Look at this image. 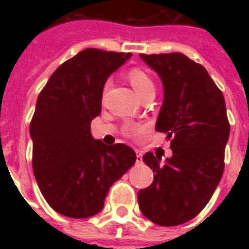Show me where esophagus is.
<instances>
[{
  "instance_id": "34e87169",
  "label": "esophagus",
  "mask_w": 249,
  "mask_h": 249,
  "mask_svg": "<svg viewBox=\"0 0 249 249\" xmlns=\"http://www.w3.org/2000/svg\"><path fill=\"white\" fill-rule=\"evenodd\" d=\"M137 154V164H142L143 163V160H142V152L141 151H136Z\"/></svg>"
}]
</instances>
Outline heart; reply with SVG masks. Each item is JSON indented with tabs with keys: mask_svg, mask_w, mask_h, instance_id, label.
I'll return each instance as SVG.
<instances>
[{
	"mask_svg": "<svg viewBox=\"0 0 249 249\" xmlns=\"http://www.w3.org/2000/svg\"><path fill=\"white\" fill-rule=\"evenodd\" d=\"M126 77H128L129 83L132 84V86L134 88L138 95L141 97H143L144 94L148 93V91H155V83H154V80L151 79V76L148 75L147 72H144L143 70H141V68H132V70H129L128 73H126ZM109 84L107 83L103 88V90L108 89ZM142 126L140 125H126L124 128V134L125 136H134L137 132H140Z\"/></svg>",
	"mask_w": 249,
	"mask_h": 249,
	"instance_id": "1",
	"label": "heart"
}]
</instances>
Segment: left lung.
Instances as JSON below:
<instances>
[{
	"instance_id": "1",
	"label": "left lung",
	"mask_w": 249,
	"mask_h": 249,
	"mask_svg": "<svg viewBox=\"0 0 249 249\" xmlns=\"http://www.w3.org/2000/svg\"><path fill=\"white\" fill-rule=\"evenodd\" d=\"M140 56L163 81L156 130L168 134L173 155L161 163V156L144 154L155 176L140 190L138 204L154 224L177 226L203 211L224 173L230 134L225 98L207 70L182 53Z\"/></svg>"
}]
</instances>
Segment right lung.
Segmentation results:
<instances>
[{
	"label": "right lung",
	"instance_id": "1",
	"mask_svg": "<svg viewBox=\"0 0 249 249\" xmlns=\"http://www.w3.org/2000/svg\"><path fill=\"white\" fill-rule=\"evenodd\" d=\"M130 56L85 49L60 64L38 94L29 126L33 173L45 200L63 216L101 212L109 187L136 163L129 146H106L90 133L106 80Z\"/></svg>",
	"mask_w": 249,
	"mask_h": 249
}]
</instances>
